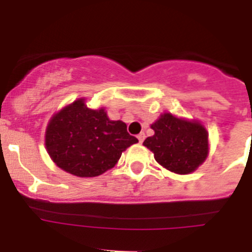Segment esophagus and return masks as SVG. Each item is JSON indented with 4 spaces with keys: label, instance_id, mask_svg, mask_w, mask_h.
<instances>
[{
    "label": "esophagus",
    "instance_id": "34e87169",
    "mask_svg": "<svg viewBox=\"0 0 252 252\" xmlns=\"http://www.w3.org/2000/svg\"><path fill=\"white\" fill-rule=\"evenodd\" d=\"M137 139H139L140 142L144 141V140H145V133H144V132L139 133V135H137Z\"/></svg>",
    "mask_w": 252,
    "mask_h": 252
}]
</instances>
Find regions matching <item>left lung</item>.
Wrapping results in <instances>:
<instances>
[{"label":"left lung","instance_id":"8db88e82","mask_svg":"<svg viewBox=\"0 0 252 252\" xmlns=\"http://www.w3.org/2000/svg\"><path fill=\"white\" fill-rule=\"evenodd\" d=\"M151 128L155 133L144 141V145L153 151L155 160L168 170L189 174L206 160L208 135L199 122L164 113L151 125Z\"/></svg>","mask_w":252,"mask_h":252}]
</instances>
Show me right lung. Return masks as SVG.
<instances>
[{
	"label": "right lung",
	"mask_w": 252,
	"mask_h": 252,
	"mask_svg": "<svg viewBox=\"0 0 252 252\" xmlns=\"http://www.w3.org/2000/svg\"><path fill=\"white\" fill-rule=\"evenodd\" d=\"M139 142L122 121H111L103 108L90 110L78 99L50 120L45 145L59 168L81 178L103 174L125 151Z\"/></svg>",
	"instance_id": "1"
}]
</instances>
